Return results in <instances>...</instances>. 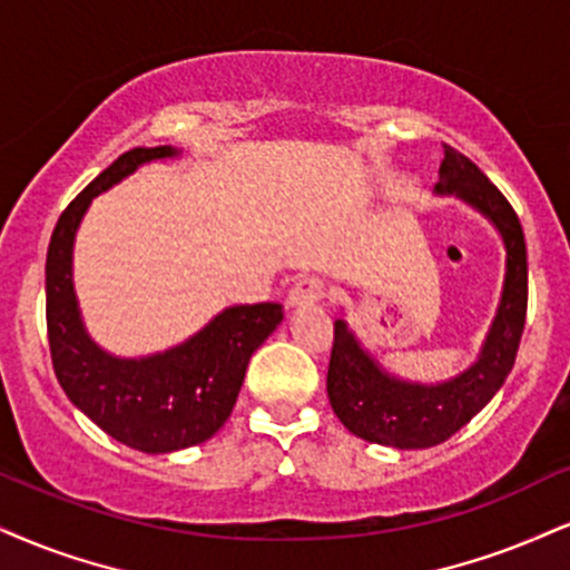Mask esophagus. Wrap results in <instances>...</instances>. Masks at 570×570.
Returning a JSON list of instances; mask_svg holds the SVG:
<instances>
[{"label": "esophagus", "instance_id": "1", "mask_svg": "<svg viewBox=\"0 0 570 570\" xmlns=\"http://www.w3.org/2000/svg\"><path fill=\"white\" fill-rule=\"evenodd\" d=\"M325 296V283L320 277H301L296 285L287 293L291 306H304V304H317Z\"/></svg>", "mask_w": 570, "mask_h": 570}]
</instances>
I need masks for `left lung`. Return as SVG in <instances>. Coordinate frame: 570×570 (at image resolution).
I'll return each instance as SVG.
<instances>
[{
  "label": "left lung",
  "mask_w": 570,
  "mask_h": 570,
  "mask_svg": "<svg viewBox=\"0 0 570 570\" xmlns=\"http://www.w3.org/2000/svg\"><path fill=\"white\" fill-rule=\"evenodd\" d=\"M439 177L435 193L456 195L500 229L508 253L502 298L475 364L452 381L435 385L389 375L362 348L346 320H335L327 396L341 423L370 444L428 449L452 439L502 389L521 346L529 306V264L518 214L487 174L454 147H444Z\"/></svg>",
  "instance_id": "8db88e82"
}]
</instances>
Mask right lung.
<instances>
[{"label":"right lung","instance_id":"obj_1","mask_svg":"<svg viewBox=\"0 0 570 570\" xmlns=\"http://www.w3.org/2000/svg\"><path fill=\"white\" fill-rule=\"evenodd\" d=\"M179 156L171 145L135 147L70 200L47 248V335L66 396L121 444L166 454L203 444L227 423L253 351L283 322V306H229L200 333L164 354L118 360L83 330L73 293V237L95 195L150 160Z\"/></svg>","mask_w":570,"mask_h":570}]
</instances>
